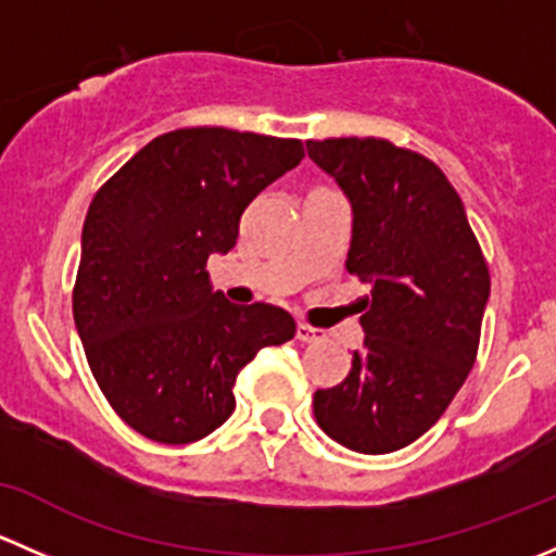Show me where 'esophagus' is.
Listing matches in <instances>:
<instances>
[{"mask_svg": "<svg viewBox=\"0 0 556 556\" xmlns=\"http://www.w3.org/2000/svg\"><path fill=\"white\" fill-rule=\"evenodd\" d=\"M295 339L306 341V344H314V341H323L325 333L319 328H312V325L299 323V328H295Z\"/></svg>", "mask_w": 556, "mask_h": 556, "instance_id": "1", "label": "esophagus"}]
</instances>
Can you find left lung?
Returning <instances> with one entry per match:
<instances>
[{
  "label": "left lung",
  "mask_w": 556,
  "mask_h": 556,
  "mask_svg": "<svg viewBox=\"0 0 556 556\" xmlns=\"http://www.w3.org/2000/svg\"><path fill=\"white\" fill-rule=\"evenodd\" d=\"M352 204L346 271L371 285L366 341L314 419L341 446L387 454L428 433L476 363L490 268L457 190L430 159L377 137L306 142Z\"/></svg>",
  "instance_id": "obj_1"
}]
</instances>
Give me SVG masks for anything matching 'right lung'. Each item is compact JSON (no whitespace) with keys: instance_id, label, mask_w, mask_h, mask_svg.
Wrapping results in <instances>:
<instances>
[{"instance_id":"add662e5","label":"right lung","mask_w":556,"mask_h":556,"mask_svg":"<svg viewBox=\"0 0 556 556\" xmlns=\"http://www.w3.org/2000/svg\"><path fill=\"white\" fill-rule=\"evenodd\" d=\"M301 159V139L177 128L93 195L72 312L93 379L144 439L210 435L237 406L239 371L263 346L295 336L279 306L212 293L206 261L237 244L247 204Z\"/></svg>"}]
</instances>
